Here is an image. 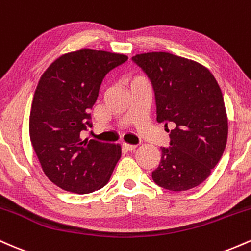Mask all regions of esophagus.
<instances>
[{
    "label": "esophagus",
    "instance_id": "1",
    "mask_svg": "<svg viewBox=\"0 0 251 251\" xmlns=\"http://www.w3.org/2000/svg\"><path fill=\"white\" fill-rule=\"evenodd\" d=\"M123 148L127 151H132V150L135 149V145H132V144H127V143H123Z\"/></svg>",
    "mask_w": 251,
    "mask_h": 251
}]
</instances>
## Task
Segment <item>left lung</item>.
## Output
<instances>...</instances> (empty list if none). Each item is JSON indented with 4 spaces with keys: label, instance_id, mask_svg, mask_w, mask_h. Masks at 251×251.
Listing matches in <instances>:
<instances>
[{
    "label": "left lung",
    "instance_id": "obj_1",
    "mask_svg": "<svg viewBox=\"0 0 251 251\" xmlns=\"http://www.w3.org/2000/svg\"><path fill=\"white\" fill-rule=\"evenodd\" d=\"M132 61L148 75L154 91L157 122L170 123V146L152 179L170 191L203 183L226 145L227 118L223 94L211 72L201 63L165 51L138 54Z\"/></svg>",
    "mask_w": 251,
    "mask_h": 251
}]
</instances>
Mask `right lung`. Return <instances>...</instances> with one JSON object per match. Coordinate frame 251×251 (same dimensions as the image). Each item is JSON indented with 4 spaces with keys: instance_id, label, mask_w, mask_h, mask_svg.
<instances>
[{
    "instance_id": "right-lung-1",
    "label": "right lung",
    "mask_w": 251,
    "mask_h": 251,
    "mask_svg": "<svg viewBox=\"0 0 251 251\" xmlns=\"http://www.w3.org/2000/svg\"><path fill=\"white\" fill-rule=\"evenodd\" d=\"M123 54L80 50L65 54L46 70L35 89L29 135L43 172L74 194L103 188L122 155L116 144L82 140L92 127L91 111L109 71L127 61Z\"/></svg>"
}]
</instances>
